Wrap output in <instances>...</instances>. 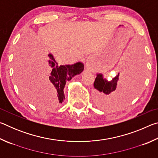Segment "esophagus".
I'll return each mask as SVG.
<instances>
[{
  "mask_svg": "<svg viewBox=\"0 0 158 158\" xmlns=\"http://www.w3.org/2000/svg\"><path fill=\"white\" fill-rule=\"evenodd\" d=\"M92 67V59L90 58H88L85 60V68L87 69L91 68Z\"/></svg>",
  "mask_w": 158,
  "mask_h": 158,
  "instance_id": "esophagus-1",
  "label": "esophagus"
}]
</instances>
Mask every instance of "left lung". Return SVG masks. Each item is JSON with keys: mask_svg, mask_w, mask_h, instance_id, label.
<instances>
[{"mask_svg": "<svg viewBox=\"0 0 158 158\" xmlns=\"http://www.w3.org/2000/svg\"><path fill=\"white\" fill-rule=\"evenodd\" d=\"M125 70L123 82L118 87L119 73L110 81L105 79L102 73H97L94 88L97 91V101L102 108H108L115 103L122 102L128 100L130 93L137 81V74L135 68L128 65Z\"/></svg>", "mask_w": 158, "mask_h": 158, "instance_id": "left-lung-1", "label": "left lung"}]
</instances>
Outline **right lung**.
<instances>
[{
	"label": "right lung",
	"instance_id": "obj_1",
	"mask_svg": "<svg viewBox=\"0 0 158 158\" xmlns=\"http://www.w3.org/2000/svg\"><path fill=\"white\" fill-rule=\"evenodd\" d=\"M47 65L52 71L49 77V85L54 93L57 102L62 103L65 100L63 90L66 82L81 73L84 65L81 62H77L73 65L59 66L52 53L48 54Z\"/></svg>",
	"mask_w": 158,
	"mask_h": 158
}]
</instances>
